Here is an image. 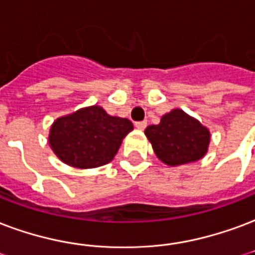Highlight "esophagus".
<instances>
[{
    "label": "esophagus",
    "instance_id": "1",
    "mask_svg": "<svg viewBox=\"0 0 255 255\" xmlns=\"http://www.w3.org/2000/svg\"><path fill=\"white\" fill-rule=\"evenodd\" d=\"M135 127H136L137 129H144V128L147 127V122H136L135 123Z\"/></svg>",
    "mask_w": 255,
    "mask_h": 255
}]
</instances>
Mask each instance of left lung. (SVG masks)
Wrapping results in <instances>:
<instances>
[{
  "label": "left lung",
  "mask_w": 255,
  "mask_h": 255,
  "mask_svg": "<svg viewBox=\"0 0 255 255\" xmlns=\"http://www.w3.org/2000/svg\"><path fill=\"white\" fill-rule=\"evenodd\" d=\"M144 133L156 156L169 166L201 159L211 139L208 129L181 109L166 113L158 126H148Z\"/></svg>",
  "instance_id": "left-lung-1"
}]
</instances>
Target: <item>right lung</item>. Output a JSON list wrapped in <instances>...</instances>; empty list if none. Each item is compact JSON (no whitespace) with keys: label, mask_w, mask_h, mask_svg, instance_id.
Instances as JSON below:
<instances>
[{"label":"right lung","mask_w":255,"mask_h":255,"mask_svg":"<svg viewBox=\"0 0 255 255\" xmlns=\"http://www.w3.org/2000/svg\"><path fill=\"white\" fill-rule=\"evenodd\" d=\"M132 123L89 107L59 118L50 131V146L60 161L80 169L99 167L116 155Z\"/></svg>","instance_id":"right-lung-1"}]
</instances>
